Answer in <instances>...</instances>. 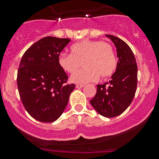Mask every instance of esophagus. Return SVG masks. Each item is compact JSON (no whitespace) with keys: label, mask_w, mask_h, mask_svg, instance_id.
Segmentation results:
<instances>
[{"label":"esophagus","mask_w":159,"mask_h":159,"mask_svg":"<svg viewBox=\"0 0 159 159\" xmlns=\"http://www.w3.org/2000/svg\"><path fill=\"white\" fill-rule=\"evenodd\" d=\"M84 84H76V88L77 89H81V88L84 87Z\"/></svg>","instance_id":"obj_1"}]
</instances>
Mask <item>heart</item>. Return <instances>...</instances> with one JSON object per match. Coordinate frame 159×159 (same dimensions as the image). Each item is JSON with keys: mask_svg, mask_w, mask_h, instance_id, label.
<instances>
[{"mask_svg": "<svg viewBox=\"0 0 159 159\" xmlns=\"http://www.w3.org/2000/svg\"><path fill=\"white\" fill-rule=\"evenodd\" d=\"M70 55L61 53L57 62L64 71L72 74L83 63L84 70L74 73L70 81L77 84L109 78L117 68L115 51L110 44L102 41L84 40L70 48Z\"/></svg>", "mask_w": 159, "mask_h": 159, "instance_id": "heart-1", "label": "heart"}]
</instances>
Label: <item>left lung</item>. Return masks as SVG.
<instances>
[{
  "mask_svg": "<svg viewBox=\"0 0 159 159\" xmlns=\"http://www.w3.org/2000/svg\"><path fill=\"white\" fill-rule=\"evenodd\" d=\"M115 44L118 61L115 73L108 82L98 84L97 93L90 103L98 113L106 118H114L127 109L135 94L138 68L130 47L120 38L106 34Z\"/></svg>",
  "mask_w": 159,
  "mask_h": 159,
  "instance_id": "1",
  "label": "left lung"
}]
</instances>
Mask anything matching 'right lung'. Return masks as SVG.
Listing matches in <instances>:
<instances>
[{"instance_id":"1","label":"right lung","mask_w":159,"mask_h":159,"mask_svg":"<svg viewBox=\"0 0 159 159\" xmlns=\"http://www.w3.org/2000/svg\"><path fill=\"white\" fill-rule=\"evenodd\" d=\"M68 38L45 37L27 50L20 60L17 83L20 100L28 114L41 122L56 121L66 108L75 84L57 58L70 42Z\"/></svg>"}]
</instances>
